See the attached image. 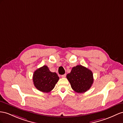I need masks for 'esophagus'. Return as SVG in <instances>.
Returning <instances> with one entry per match:
<instances>
[{"label": "esophagus", "instance_id": "34e87169", "mask_svg": "<svg viewBox=\"0 0 123 123\" xmlns=\"http://www.w3.org/2000/svg\"><path fill=\"white\" fill-rule=\"evenodd\" d=\"M65 76H66V74H64V75H61V77H62V78H65Z\"/></svg>", "mask_w": 123, "mask_h": 123}]
</instances>
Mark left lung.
<instances>
[{
	"mask_svg": "<svg viewBox=\"0 0 123 123\" xmlns=\"http://www.w3.org/2000/svg\"><path fill=\"white\" fill-rule=\"evenodd\" d=\"M67 78L72 88L78 93L87 92L93 83L92 71L81 65L72 68L71 73L67 74Z\"/></svg>",
	"mask_w": 123,
	"mask_h": 123,
	"instance_id": "left-lung-1",
	"label": "left lung"
}]
</instances>
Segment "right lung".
Instances as JSON below:
<instances>
[{
    "instance_id": "add662e5",
    "label": "right lung",
    "mask_w": 123,
    "mask_h": 123,
    "mask_svg": "<svg viewBox=\"0 0 123 123\" xmlns=\"http://www.w3.org/2000/svg\"><path fill=\"white\" fill-rule=\"evenodd\" d=\"M59 77L55 72H51L46 65L34 72L33 80L35 87L43 92H49L54 88Z\"/></svg>"
}]
</instances>
